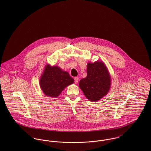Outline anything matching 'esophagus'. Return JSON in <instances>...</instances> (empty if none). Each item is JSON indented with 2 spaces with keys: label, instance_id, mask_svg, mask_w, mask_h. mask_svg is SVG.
Wrapping results in <instances>:
<instances>
[{
  "label": "esophagus",
  "instance_id": "obj_1",
  "mask_svg": "<svg viewBox=\"0 0 151 151\" xmlns=\"http://www.w3.org/2000/svg\"><path fill=\"white\" fill-rule=\"evenodd\" d=\"M74 81H75V83H78V81H79V78H77V77H75L74 78Z\"/></svg>",
  "mask_w": 151,
  "mask_h": 151
}]
</instances>
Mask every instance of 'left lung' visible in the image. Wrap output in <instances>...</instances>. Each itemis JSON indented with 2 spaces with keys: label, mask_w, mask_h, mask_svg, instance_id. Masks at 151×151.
I'll return each mask as SVG.
<instances>
[{
  "label": "left lung",
  "mask_w": 151,
  "mask_h": 151,
  "mask_svg": "<svg viewBox=\"0 0 151 151\" xmlns=\"http://www.w3.org/2000/svg\"><path fill=\"white\" fill-rule=\"evenodd\" d=\"M87 76L79 82V87L85 97L91 101L96 102L109 92L111 78L108 69L101 61L88 63Z\"/></svg>",
  "instance_id": "8db88e82"
}]
</instances>
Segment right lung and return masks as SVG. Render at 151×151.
Masks as SVG:
<instances>
[{
  "instance_id": "right-lung-1",
  "label": "right lung",
  "mask_w": 151,
  "mask_h": 151,
  "mask_svg": "<svg viewBox=\"0 0 151 151\" xmlns=\"http://www.w3.org/2000/svg\"><path fill=\"white\" fill-rule=\"evenodd\" d=\"M74 79L69 73L58 66L46 64L40 78L39 84L43 93L50 97L57 98Z\"/></svg>"
}]
</instances>
